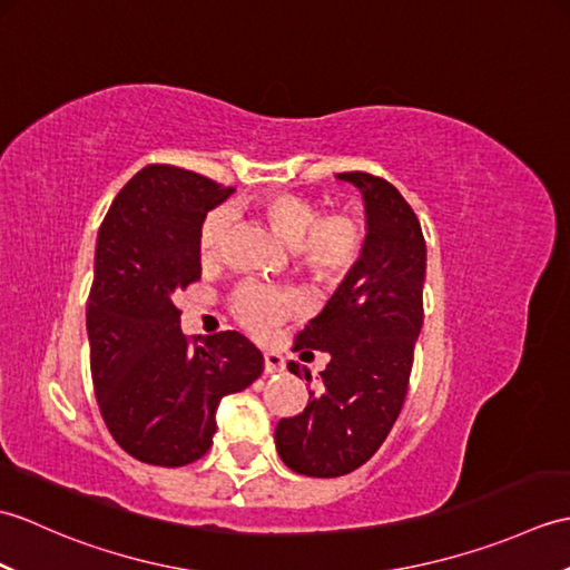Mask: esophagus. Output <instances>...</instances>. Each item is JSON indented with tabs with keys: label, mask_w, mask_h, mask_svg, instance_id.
<instances>
[{
	"label": "esophagus",
	"mask_w": 570,
	"mask_h": 570,
	"mask_svg": "<svg viewBox=\"0 0 570 570\" xmlns=\"http://www.w3.org/2000/svg\"><path fill=\"white\" fill-rule=\"evenodd\" d=\"M286 367L284 357L278 353H264V374H274V372H282Z\"/></svg>",
	"instance_id": "esophagus-1"
}]
</instances>
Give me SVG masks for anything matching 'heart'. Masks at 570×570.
Segmentation results:
<instances>
[{
	"instance_id": "obj_1",
	"label": "heart",
	"mask_w": 570,
	"mask_h": 570,
	"mask_svg": "<svg viewBox=\"0 0 570 570\" xmlns=\"http://www.w3.org/2000/svg\"><path fill=\"white\" fill-rule=\"evenodd\" d=\"M254 213L269 225L278 239L292 247L296 269L318 284H337L357 264L365 229L355 215L335 210L321 215L318 205L298 193H269L254 203ZM233 217L217 210L205 217L198 235L203 264L220 259ZM235 318L252 333H269L296 311V296L269 286H245L235 296Z\"/></svg>"
}]
</instances>
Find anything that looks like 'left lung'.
<instances>
[{
    "mask_svg": "<svg viewBox=\"0 0 570 570\" xmlns=\"http://www.w3.org/2000/svg\"><path fill=\"white\" fill-rule=\"evenodd\" d=\"M337 178L360 188L367 237L345 282L296 335L294 350L331 355L321 386L274 431L286 468L308 478L347 475L377 453L404 406L423 323L426 242L416 213L380 176ZM288 370L301 372L296 362ZM304 374L311 380L306 367Z\"/></svg>",
    "mask_w": 570,
    "mask_h": 570,
    "instance_id": "1",
    "label": "left lung"
}]
</instances>
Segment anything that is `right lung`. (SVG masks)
I'll return each mask as SVG.
<instances>
[{
  "instance_id": "obj_1",
  "label": "right lung",
  "mask_w": 570,
  "mask_h": 570,
  "mask_svg": "<svg viewBox=\"0 0 570 570\" xmlns=\"http://www.w3.org/2000/svg\"><path fill=\"white\" fill-rule=\"evenodd\" d=\"M233 188L151 164L117 193L98 233L88 298L90 372L112 439L149 465L180 468L213 445L215 411L264 370L245 335L190 345L174 294L200 278L205 215Z\"/></svg>"
}]
</instances>
